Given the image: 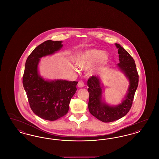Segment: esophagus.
Returning a JSON list of instances; mask_svg holds the SVG:
<instances>
[{"label":"esophagus","mask_w":159,"mask_h":159,"mask_svg":"<svg viewBox=\"0 0 159 159\" xmlns=\"http://www.w3.org/2000/svg\"><path fill=\"white\" fill-rule=\"evenodd\" d=\"M77 85H78V87H79V88H83L84 86V83L82 80H80L78 82Z\"/></svg>","instance_id":"34e87169"}]
</instances>
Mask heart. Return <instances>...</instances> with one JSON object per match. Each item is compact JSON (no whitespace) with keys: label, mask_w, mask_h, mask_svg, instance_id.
Returning <instances> with one entry per match:
<instances>
[{"label":"heart","mask_w":159,"mask_h":159,"mask_svg":"<svg viewBox=\"0 0 159 159\" xmlns=\"http://www.w3.org/2000/svg\"><path fill=\"white\" fill-rule=\"evenodd\" d=\"M106 60L107 55L102 51L90 49L81 53L76 60V66L83 69H88L93 66L99 60Z\"/></svg>","instance_id":"1"}]
</instances>
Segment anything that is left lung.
Segmentation results:
<instances>
[{"label":"left lung","mask_w":159,"mask_h":159,"mask_svg":"<svg viewBox=\"0 0 159 159\" xmlns=\"http://www.w3.org/2000/svg\"><path fill=\"white\" fill-rule=\"evenodd\" d=\"M119 54L117 65L129 80L128 93L125 99L116 106H110L102 101V85L98 76H92L88 80L89 93L88 108L90 113L99 120L108 123L117 120L128 113L132 107L139 81V76L134 58L119 44L116 43Z\"/></svg>","instance_id":"1"}]
</instances>
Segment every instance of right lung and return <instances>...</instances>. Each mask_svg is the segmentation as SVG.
Listing matches in <instances>:
<instances>
[{
    "label": "right lung",
    "mask_w": 159,
    "mask_h": 159,
    "mask_svg": "<svg viewBox=\"0 0 159 159\" xmlns=\"http://www.w3.org/2000/svg\"><path fill=\"white\" fill-rule=\"evenodd\" d=\"M61 43L48 40L37 46L26 60L23 75V86L31 110L39 117L50 121L68 113L78 83L63 80L47 81L38 73L40 58L59 51L62 47Z\"/></svg>",
    "instance_id": "add662e5"
}]
</instances>
